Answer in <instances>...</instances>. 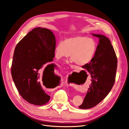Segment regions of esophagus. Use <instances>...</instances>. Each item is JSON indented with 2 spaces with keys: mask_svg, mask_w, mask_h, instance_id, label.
<instances>
[{
  "mask_svg": "<svg viewBox=\"0 0 129 129\" xmlns=\"http://www.w3.org/2000/svg\"><path fill=\"white\" fill-rule=\"evenodd\" d=\"M71 68H72V69H75V66H71Z\"/></svg>",
  "mask_w": 129,
  "mask_h": 129,
  "instance_id": "1",
  "label": "esophagus"
}]
</instances>
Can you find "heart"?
I'll use <instances>...</instances> for the list:
<instances>
[{"instance_id":"1","label":"heart","mask_w":129,"mask_h":129,"mask_svg":"<svg viewBox=\"0 0 129 129\" xmlns=\"http://www.w3.org/2000/svg\"><path fill=\"white\" fill-rule=\"evenodd\" d=\"M97 48L95 41L85 36H75L59 41L55 47L54 55L57 59L70 56L75 63L83 66L93 58Z\"/></svg>"}]
</instances>
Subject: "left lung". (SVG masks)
I'll return each instance as SVG.
<instances>
[{
  "label": "left lung",
  "mask_w": 129,
  "mask_h": 129,
  "mask_svg": "<svg viewBox=\"0 0 129 129\" xmlns=\"http://www.w3.org/2000/svg\"><path fill=\"white\" fill-rule=\"evenodd\" d=\"M92 35L99 38V44L90 62L82 66L90 73L92 83L80 109L91 108L101 102L110 92L116 79L117 58L110 40L101 34Z\"/></svg>",
  "instance_id": "8db88e82"
}]
</instances>
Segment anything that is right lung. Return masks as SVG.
I'll return each instance as SVG.
<instances>
[{"instance_id": "1", "label": "right lung", "mask_w": 129, "mask_h": 129, "mask_svg": "<svg viewBox=\"0 0 129 129\" xmlns=\"http://www.w3.org/2000/svg\"><path fill=\"white\" fill-rule=\"evenodd\" d=\"M56 44L55 36L50 30L39 27L30 31L15 48L11 69L12 79L20 95L30 104L42 106L50 100L43 89L42 81L55 75V64L43 67L53 60Z\"/></svg>"}]
</instances>
